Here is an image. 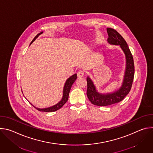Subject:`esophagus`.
Instances as JSON below:
<instances>
[{
    "mask_svg": "<svg viewBox=\"0 0 153 153\" xmlns=\"http://www.w3.org/2000/svg\"><path fill=\"white\" fill-rule=\"evenodd\" d=\"M77 77H78L81 78V77H83V76H84V73H83V71H79V72L77 73Z\"/></svg>",
    "mask_w": 153,
    "mask_h": 153,
    "instance_id": "1",
    "label": "esophagus"
}]
</instances>
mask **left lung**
<instances>
[{"label":"left lung","mask_w":153,"mask_h":153,"mask_svg":"<svg viewBox=\"0 0 153 153\" xmlns=\"http://www.w3.org/2000/svg\"><path fill=\"white\" fill-rule=\"evenodd\" d=\"M106 31L108 34V42L112 45H119L123 50L126 56V65L122 85L119 90L113 93L102 94L97 93L92 80L89 77L86 78L87 97L93 104L97 106H108L122 101L129 93L134 76L133 57L126 41L114 29L108 28Z\"/></svg>","instance_id":"1"}]
</instances>
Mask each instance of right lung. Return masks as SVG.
<instances>
[{
	"label": "right lung",
	"instance_id": "add662e5",
	"mask_svg": "<svg viewBox=\"0 0 153 153\" xmlns=\"http://www.w3.org/2000/svg\"><path fill=\"white\" fill-rule=\"evenodd\" d=\"M43 32H41L40 33H39L37 36H36V37L33 39V40H32V42H31L30 45L31 44V43H33V42H34L36 39L41 34H42ZM77 79V74H75L74 75H73L72 76H71L70 78H68L67 79V80L66 81V82H65V86H64V88H63V97H62V100L58 103H57L56 105L53 106H51V107H49V108H43V109H40V108H36L34 106H33L31 103V105L33 106L35 108H36L37 110H39V111H43V112H53V111H56L58 110H59V109L60 108H62L63 105L66 103L68 99V96H69V93H70V90H71V86L74 83V82L76 81Z\"/></svg>",
	"mask_w": 153,
	"mask_h": 153
}]
</instances>
